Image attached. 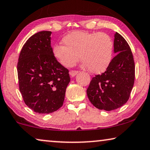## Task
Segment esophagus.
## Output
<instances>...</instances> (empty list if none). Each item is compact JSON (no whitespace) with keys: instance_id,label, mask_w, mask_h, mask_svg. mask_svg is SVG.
I'll use <instances>...</instances> for the list:
<instances>
[{"instance_id":"34e87169","label":"esophagus","mask_w":150,"mask_h":150,"mask_svg":"<svg viewBox=\"0 0 150 150\" xmlns=\"http://www.w3.org/2000/svg\"><path fill=\"white\" fill-rule=\"evenodd\" d=\"M78 72H79V71H76V70H71V71H70V75L71 76V77H74L77 74Z\"/></svg>"}]
</instances>
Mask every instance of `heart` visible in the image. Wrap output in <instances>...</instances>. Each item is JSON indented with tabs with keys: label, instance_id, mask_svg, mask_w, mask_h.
Wrapping results in <instances>:
<instances>
[{
	"label": "heart",
	"instance_id": "b5f03b06",
	"mask_svg": "<svg viewBox=\"0 0 150 150\" xmlns=\"http://www.w3.org/2000/svg\"><path fill=\"white\" fill-rule=\"evenodd\" d=\"M62 41L64 45H54L53 53L64 66H73L80 56L82 66L91 73L101 74L111 64L114 42L107 34L74 31L65 36Z\"/></svg>",
	"mask_w": 150,
	"mask_h": 150
}]
</instances>
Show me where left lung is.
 Returning a JSON list of instances; mask_svg holds the SVG:
<instances>
[{"mask_svg": "<svg viewBox=\"0 0 150 150\" xmlns=\"http://www.w3.org/2000/svg\"><path fill=\"white\" fill-rule=\"evenodd\" d=\"M117 55L105 72L93 77L86 90L95 108L105 111L119 108L129 100L134 81V62L129 44L120 34H114Z\"/></svg>", "mask_w": 150, "mask_h": 150, "instance_id": "1", "label": "left lung"}]
</instances>
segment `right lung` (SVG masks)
<instances>
[{
	"label": "right lung",
	"instance_id": "add662e5",
	"mask_svg": "<svg viewBox=\"0 0 150 150\" xmlns=\"http://www.w3.org/2000/svg\"><path fill=\"white\" fill-rule=\"evenodd\" d=\"M51 34L50 31H42L28 38L17 63L23 101L38 114H49L62 107L70 81L68 70L53 55Z\"/></svg>",
	"mask_w": 150,
	"mask_h": 150
}]
</instances>
